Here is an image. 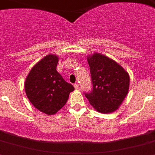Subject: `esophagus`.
<instances>
[{"label": "esophagus", "instance_id": "esophagus-1", "mask_svg": "<svg viewBox=\"0 0 155 155\" xmlns=\"http://www.w3.org/2000/svg\"><path fill=\"white\" fill-rule=\"evenodd\" d=\"M74 87H75V89H79V84H77V83H76V84H74Z\"/></svg>", "mask_w": 155, "mask_h": 155}]
</instances>
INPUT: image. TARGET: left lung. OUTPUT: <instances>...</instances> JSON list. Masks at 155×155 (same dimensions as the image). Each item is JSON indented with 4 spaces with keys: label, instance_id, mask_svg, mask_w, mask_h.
<instances>
[{
    "label": "left lung",
    "instance_id": "8db88e82",
    "mask_svg": "<svg viewBox=\"0 0 155 155\" xmlns=\"http://www.w3.org/2000/svg\"><path fill=\"white\" fill-rule=\"evenodd\" d=\"M93 89L86 93L97 112L112 113L119 108L129 89L128 72L117 62L99 53L87 56Z\"/></svg>",
    "mask_w": 155,
    "mask_h": 155
}]
</instances>
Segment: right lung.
Returning a JSON list of instances; mask_svg holds the SVG:
<instances>
[{"mask_svg":"<svg viewBox=\"0 0 155 155\" xmlns=\"http://www.w3.org/2000/svg\"><path fill=\"white\" fill-rule=\"evenodd\" d=\"M59 56L49 54L36 63L27 75L24 89L36 108L47 115H55L65 105L74 90L56 70Z\"/></svg>","mask_w":155,"mask_h":155,"instance_id":"right-lung-1","label":"right lung"}]
</instances>
